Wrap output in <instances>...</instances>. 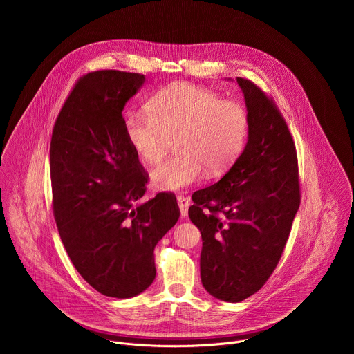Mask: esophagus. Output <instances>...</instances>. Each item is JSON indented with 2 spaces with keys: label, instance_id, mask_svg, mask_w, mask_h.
Segmentation results:
<instances>
[{
  "label": "esophagus",
  "instance_id": "34e87169",
  "mask_svg": "<svg viewBox=\"0 0 354 354\" xmlns=\"http://www.w3.org/2000/svg\"><path fill=\"white\" fill-rule=\"evenodd\" d=\"M178 206L180 210V217L185 218L187 216V210L190 206V198L186 196H178Z\"/></svg>",
  "mask_w": 354,
  "mask_h": 354
}]
</instances>
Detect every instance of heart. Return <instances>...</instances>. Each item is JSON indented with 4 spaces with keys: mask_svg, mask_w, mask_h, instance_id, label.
Here are the masks:
<instances>
[{
    "mask_svg": "<svg viewBox=\"0 0 354 354\" xmlns=\"http://www.w3.org/2000/svg\"><path fill=\"white\" fill-rule=\"evenodd\" d=\"M246 111L216 92L178 82L158 91L148 111H129L123 130L134 153L157 162L174 137L176 153L158 164L151 178L164 190H180L198 182L207 169L221 174L241 154L248 136Z\"/></svg>",
    "mask_w": 354,
    "mask_h": 354,
    "instance_id": "b5f03b06",
    "label": "heart"
}]
</instances>
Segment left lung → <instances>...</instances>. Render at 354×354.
Listing matches in <instances>:
<instances>
[{
  "label": "left lung",
  "mask_w": 354,
  "mask_h": 354,
  "mask_svg": "<svg viewBox=\"0 0 354 354\" xmlns=\"http://www.w3.org/2000/svg\"><path fill=\"white\" fill-rule=\"evenodd\" d=\"M248 111V142L230 171L196 190L189 207L200 230V276L216 298L239 302L276 269L299 207L295 145L274 100L236 78Z\"/></svg>",
  "instance_id": "1"
}]
</instances>
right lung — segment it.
<instances>
[{
  "label": "right lung",
  "mask_w": 354,
  "mask_h": 354,
  "mask_svg": "<svg viewBox=\"0 0 354 354\" xmlns=\"http://www.w3.org/2000/svg\"><path fill=\"white\" fill-rule=\"evenodd\" d=\"M145 78L99 70L82 75L50 142L53 214L67 254L100 294L130 298L156 279L154 248L176 224L174 193L141 201L148 175L129 145L122 111Z\"/></svg>",
  "instance_id": "1"
}]
</instances>
